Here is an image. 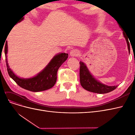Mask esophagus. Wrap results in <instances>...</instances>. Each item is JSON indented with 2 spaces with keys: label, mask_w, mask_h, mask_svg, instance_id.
Wrapping results in <instances>:
<instances>
[{
  "label": "esophagus",
  "mask_w": 135,
  "mask_h": 135,
  "mask_svg": "<svg viewBox=\"0 0 135 135\" xmlns=\"http://www.w3.org/2000/svg\"><path fill=\"white\" fill-rule=\"evenodd\" d=\"M70 54L71 56H78L80 55V52L76 50H72L70 51Z\"/></svg>",
  "instance_id": "34e87169"
}]
</instances>
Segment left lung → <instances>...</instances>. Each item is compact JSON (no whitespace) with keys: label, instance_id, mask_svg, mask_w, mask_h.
I'll return each instance as SVG.
<instances>
[{"label":"left lung","instance_id":"left-lung-1","mask_svg":"<svg viewBox=\"0 0 135 135\" xmlns=\"http://www.w3.org/2000/svg\"><path fill=\"white\" fill-rule=\"evenodd\" d=\"M124 38L126 39L127 43L128 49L129 53H130V45L128 40L129 38L127 36V34L125 31L123 32ZM80 64V71H79V76H80V82L82 87L85 90L89 92H92L97 93H107L111 92L116 89L118 87L116 86H108L101 83L99 81L97 80L91 74L90 72L89 71L85 65L81 61L79 62Z\"/></svg>","mask_w":135,"mask_h":135}]
</instances>
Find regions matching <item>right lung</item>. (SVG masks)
Returning a JSON list of instances; mask_svg holds the SVG:
<instances>
[{
    "label": "right lung",
    "instance_id": "right-lung-1",
    "mask_svg": "<svg viewBox=\"0 0 135 135\" xmlns=\"http://www.w3.org/2000/svg\"><path fill=\"white\" fill-rule=\"evenodd\" d=\"M23 19L22 18L18 21ZM8 51L7 42H6L4 52L7 69L8 74L12 79L20 87L32 92H39L51 88L55 84L57 80V73L59 68L68 57V54L61 53L55 56L44 70L37 75L29 79H21L16 76L12 72L7 62V54Z\"/></svg>",
    "mask_w": 135,
    "mask_h": 135
}]
</instances>
